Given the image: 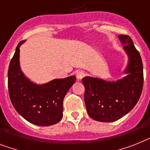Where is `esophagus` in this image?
<instances>
[{"instance_id":"1","label":"esophagus","mask_w":150,"mask_h":150,"mask_svg":"<svg viewBox=\"0 0 150 150\" xmlns=\"http://www.w3.org/2000/svg\"><path fill=\"white\" fill-rule=\"evenodd\" d=\"M85 76V73L83 71H77L76 73V78H77L78 80H81L83 76Z\"/></svg>"}]
</instances>
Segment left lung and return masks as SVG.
Here are the masks:
<instances>
[{
	"instance_id": "left-lung-1",
	"label": "left lung",
	"mask_w": 150,
	"mask_h": 150,
	"mask_svg": "<svg viewBox=\"0 0 150 150\" xmlns=\"http://www.w3.org/2000/svg\"><path fill=\"white\" fill-rule=\"evenodd\" d=\"M128 57L127 74L117 81L85 76L84 100L87 113L94 120L113 122L127 114L137 104L143 86V67L139 51L128 35H119Z\"/></svg>"
}]
</instances>
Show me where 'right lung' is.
Masks as SVG:
<instances>
[{
    "label": "right lung",
    "mask_w": 150,
    "mask_h": 150,
    "mask_svg": "<svg viewBox=\"0 0 150 150\" xmlns=\"http://www.w3.org/2000/svg\"><path fill=\"white\" fill-rule=\"evenodd\" d=\"M18 44L8 69V91L13 107L22 117L34 125L48 127L63 117V101L68 90L76 82V76L54 79L44 84L32 82L20 67Z\"/></svg>",
    "instance_id": "obj_1"
}]
</instances>
